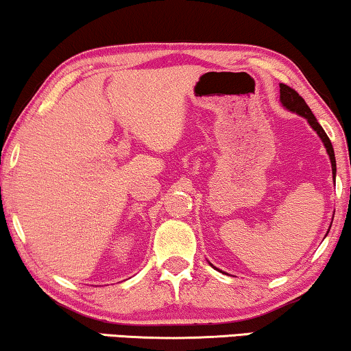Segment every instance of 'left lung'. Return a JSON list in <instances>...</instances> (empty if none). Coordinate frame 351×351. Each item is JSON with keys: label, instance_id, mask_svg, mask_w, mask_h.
<instances>
[{"label": "left lung", "instance_id": "8db88e82", "mask_svg": "<svg viewBox=\"0 0 351 351\" xmlns=\"http://www.w3.org/2000/svg\"><path fill=\"white\" fill-rule=\"evenodd\" d=\"M280 100L282 104V107L289 110V112L292 113H297L300 114V117H304L306 121H308V124L311 128L315 129L316 134H318L321 141H323L324 147H326V152H328V155L330 158V166H332V177L335 180V155H334V148H332V143H330L328 134L324 132V129L319 126L318 119L315 118V114L311 113V110L308 105L305 104V100L300 97L299 94H297V90H294L292 88H289V86L286 84H280Z\"/></svg>", "mask_w": 351, "mask_h": 351}]
</instances>
